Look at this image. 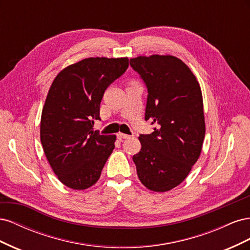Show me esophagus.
Returning a JSON list of instances; mask_svg holds the SVG:
<instances>
[{"label": "esophagus", "mask_w": 250, "mask_h": 250, "mask_svg": "<svg viewBox=\"0 0 250 250\" xmlns=\"http://www.w3.org/2000/svg\"><path fill=\"white\" fill-rule=\"evenodd\" d=\"M117 137H118V139H119V140H124V139L130 138V135L125 134V133H122V132H119V133L117 134Z\"/></svg>", "instance_id": "34e87169"}]
</instances>
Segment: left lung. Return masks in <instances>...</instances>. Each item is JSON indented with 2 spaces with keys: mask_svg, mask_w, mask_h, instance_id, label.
I'll return each mask as SVG.
<instances>
[{
  "mask_svg": "<svg viewBox=\"0 0 250 250\" xmlns=\"http://www.w3.org/2000/svg\"><path fill=\"white\" fill-rule=\"evenodd\" d=\"M148 90L145 120L154 131L141 134L132 160L141 183L154 192L180 185L201 153L206 135L199 82L184 62L172 55L130 59Z\"/></svg>",
  "mask_w": 250,
  "mask_h": 250,
  "instance_id": "obj_1",
  "label": "left lung"
}]
</instances>
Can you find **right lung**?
Here are the masks:
<instances>
[{
	"label": "right lung",
	"mask_w": 250,
	"mask_h": 250,
	"mask_svg": "<svg viewBox=\"0 0 250 250\" xmlns=\"http://www.w3.org/2000/svg\"><path fill=\"white\" fill-rule=\"evenodd\" d=\"M128 58L89 57L64 67L52 82L41 119V142L58 179L85 190L100 178L116 135L94 131L105 89L123 75Z\"/></svg>",
	"instance_id": "obj_1"
}]
</instances>
